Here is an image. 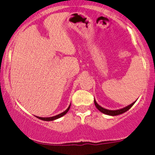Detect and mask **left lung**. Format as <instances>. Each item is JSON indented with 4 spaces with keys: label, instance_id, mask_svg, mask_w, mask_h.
<instances>
[{
    "label": "left lung",
    "instance_id": "obj_1",
    "mask_svg": "<svg viewBox=\"0 0 155 155\" xmlns=\"http://www.w3.org/2000/svg\"><path fill=\"white\" fill-rule=\"evenodd\" d=\"M135 102H136V101H135ZM135 102H134L133 104H131L130 105L127 106V107L123 108V109H118V110H109V109H104V108L101 107V106L98 105V104H97V102L95 101H94V104H95V107H97V109L98 110L101 111V112H103V113L106 114V115H112V116H115V115H120V114H122V113H124V112H127V110H129V109H130L131 107H132V106L134 105V104H135Z\"/></svg>",
    "mask_w": 155,
    "mask_h": 155
}]
</instances>
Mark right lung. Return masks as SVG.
I'll return each mask as SVG.
<instances>
[{"instance_id":"add662e5","label":"right lung","mask_w":155,"mask_h":155,"mask_svg":"<svg viewBox=\"0 0 155 155\" xmlns=\"http://www.w3.org/2000/svg\"><path fill=\"white\" fill-rule=\"evenodd\" d=\"M70 105L69 106V107L64 111V112H63L62 113L59 114V115H55V116L49 117V118H42V117H37V118H40V119H41V120H43V121H53V120H55V119H57V118H61V117L63 116V115H64L65 114L68 112L69 109H70Z\"/></svg>"}]
</instances>
